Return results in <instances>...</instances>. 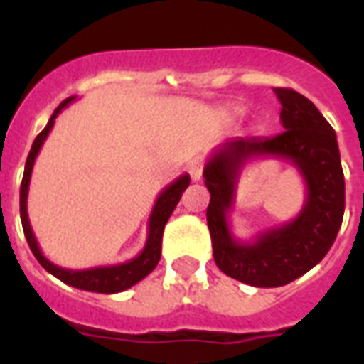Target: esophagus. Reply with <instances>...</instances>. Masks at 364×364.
<instances>
[{"label": "esophagus", "mask_w": 364, "mask_h": 364, "mask_svg": "<svg viewBox=\"0 0 364 364\" xmlns=\"http://www.w3.org/2000/svg\"><path fill=\"white\" fill-rule=\"evenodd\" d=\"M187 170L194 181H198L200 177H202V170H204V162H202V159H200V156H196V159H193L191 162H188Z\"/></svg>", "instance_id": "esophagus-1"}]
</instances>
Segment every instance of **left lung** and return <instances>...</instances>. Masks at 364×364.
<instances>
[{
    "label": "left lung",
    "instance_id": "1",
    "mask_svg": "<svg viewBox=\"0 0 364 364\" xmlns=\"http://www.w3.org/2000/svg\"><path fill=\"white\" fill-rule=\"evenodd\" d=\"M274 92L282 104V134L227 139L204 166L211 194L205 217L215 264L253 287H282L304 276L333 247L344 219V171L333 126L302 94L291 88ZM264 156L294 164L306 185L305 205L291 222L243 242L233 236L230 211L245 164Z\"/></svg>",
    "mask_w": 364,
    "mask_h": 364
}]
</instances>
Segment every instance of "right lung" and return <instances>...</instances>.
Instances as JSON below:
<instances>
[{
	"label": "right lung",
	"instance_id": "obj_1",
	"mask_svg": "<svg viewBox=\"0 0 364 364\" xmlns=\"http://www.w3.org/2000/svg\"><path fill=\"white\" fill-rule=\"evenodd\" d=\"M71 102H75V96L64 100L62 104L54 109V113L48 119L47 126L43 128V132L36 137V141L31 145V151L28 154L24 168V177H22V185H20V219H22V228H24V236L28 240L31 253L36 255V259L39 260V264L53 274L54 277H58L60 282H64L65 285H71L75 289H82V291H92V293H104L113 294L121 293L130 289L132 285H136L137 282H141L143 277L149 276L151 272L156 268L160 260V253H162V232L168 219H170L171 211L176 210V205L181 200V194L185 193V188L191 183L188 173H183L171 181L168 187L159 194V198L154 202L151 217L147 223V242L143 245L141 253L136 255L134 259L126 260V262H119V264L109 266H94V268H85V270H70V268H62V266L54 264L53 260H48L43 255L41 247L36 240V234L31 230L30 219H28V191H30V179L31 170L36 164V159L39 151H41L43 143L47 139L48 132L53 130L56 117L65 109Z\"/></svg>",
	"mask_w": 364,
	"mask_h": 364
}]
</instances>
